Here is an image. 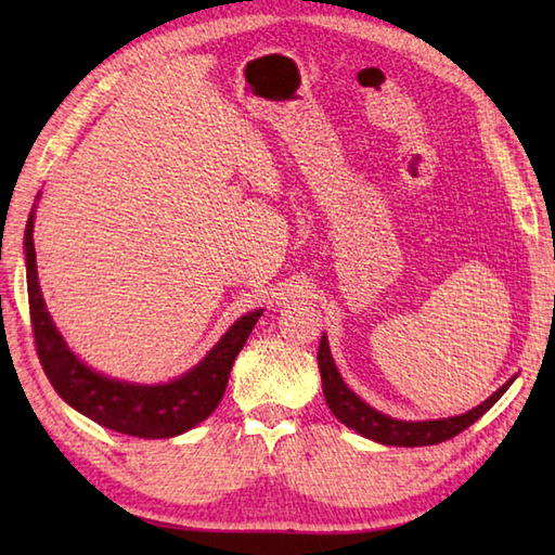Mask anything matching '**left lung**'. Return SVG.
<instances>
[{
	"mask_svg": "<svg viewBox=\"0 0 555 555\" xmlns=\"http://www.w3.org/2000/svg\"><path fill=\"white\" fill-rule=\"evenodd\" d=\"M317 362H320V372H322L324 398L334 415L344 422L346 427L356 429L358 434L367 436V439L386 443V446H434V443L453 439V436L465 431L469 424H475L481 415H485V412L496 403V400L508 391V386L513 384V379L505 382L496 393L487 398L481 405L465 412V415L448 417V420H431V422H403V420L382 415V412H376L367 403H362V400L350 391V388L344 384V379H340V374L332 360L326 336H322L320 340Z\"/></svg>",
	"mask_w": 555,
	"mask_h": 555,
	"instance_id": "obj_1",
	"label": "left lung"
}]
</instances>
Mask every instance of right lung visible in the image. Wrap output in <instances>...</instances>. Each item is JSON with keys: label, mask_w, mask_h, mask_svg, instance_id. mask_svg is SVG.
<instances>
[{"label": "right lung", "mask_w": 555, "mask_h": 555, "mask_svg": "<svg viewBox=\"0 0 555 555\" xmlns=\"http://www.w3.org/2000/svg\"><path fill=\"white\" fill-rule=\"evenodd\" d=\"M26 271L35 350L54 391L102 427L138 439H169L207 420L227 391L233 362L262 314V310H257L241 317L209 350V356L181 379L159 386L124 384L86 367L52 324L38 284L33 211L26 223Z\"/></svg>", "instance_id": "obj_1"}]
</instances>
